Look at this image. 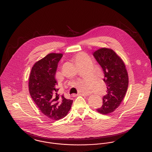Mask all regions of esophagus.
<instances>
[{
    "label": "esophagus",
    "mask_w": 152,
    "mask_h": 152,
    "mask_svg": "<svg viewBox=\"0 0 152 152\" xmlns=\"http://www.w3.org/2000/svg\"><path fill=\"white\" fill-rule=\"evenodd\" d=\"M80 95H81V96H84V95H87L84 94H83V93H79V94H73L72 96H80Z\"/></svg>",
    "instance_id": "1"
}]
</instances>
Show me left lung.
I'll list each match as a JSON object with an SVG mask.
<instances>
[{
  "label": "left lung",
  "mask_w": 152,
  "mask_h": 152,
  "mask_svg": "<svg viewBox=\"0 0 152 152\" xmlns=\"http://www.w3.org/2000/svg\"><path fill=\"white\" fill-rule=\"evenodd\" d=\"M93 55L103 69L107 88V94L102 98L103 105L96 110L107 115L115 110L124 99L129 84L128 74L124 62L113 50L101 48Z\"/></svg>",
  "instance_id": "left-lung-1"
}]
</instances>
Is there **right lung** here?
I'll return each mask as SVG.
<instances>
[{
    "label": "right lung",
    "mask_w": 152,
    "mask_h": 152,
    "mask_svg": "<svg viewBox=\"0 0 152 152\" xmlns=\"http://www.w3.org/2000/svg\"><path fill=\"white\" fill-rule=\"evenodd\" d=\"M62 57L61 53L47 54L33 66L29 77L31 97L44 115L53 120L64 118L73 102L57 94L55 75Z\"/></svg>",
    "instance_id": "1"
}]
</instances>
